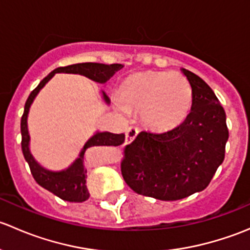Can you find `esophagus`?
<instances>
[{
    "label": "esophagus",
    "mask_w": 250,
    "mask_h": 250,
    "mask_svg": "<svg viewBox=\"0 0 250 250\" xmlns=\"http://www.w3.org/2000/svg\"><path fill=\"white\" fill-rule=\"evenodd\" d=\"M138 133H139V130H138L137 128H134V127L128 128L127 132H125V144L132 143V141L137 138Z\"/></svg>",
    "instance_id": "esophagus-1"
}]
</instances>
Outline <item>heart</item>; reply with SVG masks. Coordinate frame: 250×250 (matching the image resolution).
<instances>
[{
  "label": "heart",
  "mask_w": 250,
  "mask_h": 250,
  "mask_svg": "<svg viewBox=\"0 0 250 250\" xmlns=\"http://www.w3.org/2000/svg\"><path fill=\"white\" fill-rule=\"evenodd\" d=\"M117 106L141 113V121L156 132L180 127L190 115L193 93L188 78L173 71H141L129 75L117 90Z\"/></svg>",
  "instance_id": "obj_1"
}]
</instances>
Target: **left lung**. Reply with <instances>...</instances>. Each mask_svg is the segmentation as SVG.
<instances>
[{"label": "left lung", "instance_id": "8db88e82", "mask_svg": "<svg viewBox=\"0 0 250 250\" xmlns=\"http://www.w3.org/2000/svg\"><path fill=\"white\" fill-rule=\"evenodd\" d=\"M193 93L188 120L165 133L141 132L125 146L121 170L139 195L176 201L203 191L225 157L229 139L226 113L211 88L181 69Z\"/></svg>", "mask_w": 250, "mask_h": 250}]
</instances>
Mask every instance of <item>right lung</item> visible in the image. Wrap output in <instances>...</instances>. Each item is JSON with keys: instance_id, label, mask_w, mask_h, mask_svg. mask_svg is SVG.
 <instances>
[{"instance_id": "1", "label": "right lung", "mask_w": 250, "mask_h": 250, "mask_svg": "<svg viewBox=\"0 0 250 250\" xmlns=\"http://www.w3.org/2000/svg\"><path fill=\"white\" fill-rule=\"evenodd\" d=\"M123 69L122 64H99V62H81V64L69 65V66L58 67L50 72L47 77L40 82V84L31 92L25 103L24 113L20 123L21 129V150L25 161L29 163L32 176L40 186L54 193L62 200L67 202H84L89 198L85 179H87V169L84 166L85 151L94 146H118L125 143V134H113L110 132H95L87 143L83 145L80 155L67 168L62 170H50L40 165L36 158L32 156L30 150V134L27 128V117L31 104L40 90L52 80L55 74H76L89 78L94 82L105 84L117 71ZM102 98L106 105L110 104V99L104 90H102Z\"/></svg>"}]
</instances>
